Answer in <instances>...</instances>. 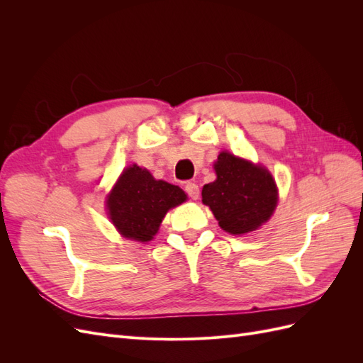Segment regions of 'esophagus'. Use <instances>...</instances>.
<instances>
[{"label":"esophagus","instance_id":"34e87169","mask_svg":"<svg viewBox=\"0 0 363 363\" xmlns=\"http://www.w3.org/2000/svg\"><path fill=\"white\" fill-rule=\"evenodd\" d=\"M184 191H186V194H188L192 200H196L199 199V195H200V188H199V184L196 183H192V182H189V183H186L184 184Z\"/></svg>","mask_w":363,"mask_h":363}]
</instances>
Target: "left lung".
<instances>
[{"mask_svg":"<svg viewBox=\"0 0 363 363\" xmlns=\"http://www.w3.org/2000/svg\"><path fill=\"white\" fill-rule=\"evenodd\" d=\"M215 172L216 180L204 184L201 195L219 227L244 235L268 221L277 206V189L265 168L223 151L215 162Z\"/></svg>","mask_w":363,"mask_h":363,"instance_id":"8db88e82","label":"left lung"}]
</instances>
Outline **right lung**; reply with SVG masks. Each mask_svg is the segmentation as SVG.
I'll return each mask as SVG.
<instances>
[{"label": "right lung", "instance_id": "obj_1", "mask_svg": "<svg viewBox=\"0 0 363 363\" xmlns=\"http://www.w3.org/2000/svg\"><path fill=\"white\" fill-rule=\"evenodd\" d=\"M186 201V194L171 183L155 180L138 164L121 175L107 199L108 215L121 235L147 242L157 233L171 207Z\"/></svg>", "mask_w": 363, "mask_h": 363}]
</instances>
